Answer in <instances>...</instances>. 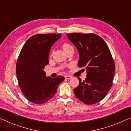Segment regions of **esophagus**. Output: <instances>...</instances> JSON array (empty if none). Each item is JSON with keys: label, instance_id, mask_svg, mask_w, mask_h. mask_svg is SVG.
I'll return each instance as SVG.
<instances>
[{"label": "esophagus", "instance_id": "obj_1", "mask_svg": "<svg viewBox=\"0 0 131 131\" xmlns=\"http://www.w3.org/2000/svg\"><path fill=\"white\" fill-rule=\"evenodd\" d=\"M65 79H70L72 78V77L71 76H69V75H66L65 76Z\"/></svg>", "mask_w": 131, "mask_h": 131}]
</instances>
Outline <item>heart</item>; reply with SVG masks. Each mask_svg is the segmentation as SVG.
Here are the masks:
<instances>
[{
	"label": "heart",
	"mask_w": 131,
	"mask_h": 131,
	"mask_svg": "<svg viewBox=\"0 0 131 131\" xmlns=\"http://www.w3.org/2000/svg\"><path fill=\"white\" fill-rule=\"evenodd\" d=\"M62 48H63V51H65L68 49H69L70 48H72L71 45L68 43H63V45H62Z\"/></svg>",
	"instance_id": "b5f03b06"
}]
</instances>
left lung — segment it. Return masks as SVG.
I'll use <instances>...</instances> for the list:
<instances>
[{"instance_id": "8db88e82", "label": "left lung", "mask_w": 131, "mask_h": 131, "mask_svg": "<svg viewBox=\"0 0 131 131\" xmlns=\"http://www.w3.org/2000/svg\"><path fill=\"white\" fill-rule=\"evenodd\" d=\"M66 36L79 52L78 67L87 70L84 80L78 78L79 84L74 89V94L86 104L99 103L113 86L115 66L109 48L101 37L93 33L74 32Z\"/></svg>"}]
</instances>
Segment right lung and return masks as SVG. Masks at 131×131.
Listing matches in <instances>:
<instances>
[{
    "instance_id": "1",
    "label": "right lung",
    "mask_w": 131,
    "mask_h": 131,
    "mask_svg": "<svg viewBox=\"0 0 131 131\" xmlns=\"http://www.w3.org/2000/svg\"><path fill=\"white\" fill-rule=\"evenodd\" d=\"M61 34H38L29 38L23 47L16 64L20 88L28 101L41 104L54 96L58 86L65 80L62 76L47 78L43 71L49 63L51 47Z\"/></svg>"
}]
</instances>
